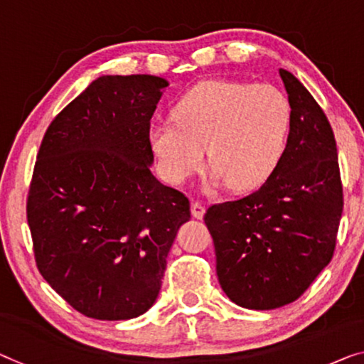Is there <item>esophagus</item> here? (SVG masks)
Segmentation results:
<instances>
[{"label":"esophagus","mask_w":364,"mask_h":364,"mask_svg":"<svg viewBox=\"0 0 364 364\" xmlns=\"http://www.w3.org/2000/svg\"><path fill=\"white\" fill-rule=\"evenodd\" d=\"M204 213H205L204 204L199 203V200H194V203L191 204V214H193V217H196V219H203Z\"/></svg>","instance_id":"obj_1"}]
</instances>
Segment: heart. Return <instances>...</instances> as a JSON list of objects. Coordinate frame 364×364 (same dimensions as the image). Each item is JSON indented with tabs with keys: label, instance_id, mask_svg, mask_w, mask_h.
Returning <instances> with one entry per match:
<instances>
[{
	"label": "heart",
	"instance_id": "1",
	"mask_svg": "<svg viewBox=\"0 0 364 364\" xmlns=\"http://www.w3.org/2000/svg\"><path fill=\"white\" fill-rule=\"evenodd\" d=\"M291 105L278 86L234 80L204 81L173 109V121L150 127L149 140L168 181L183 183L204 165L213 181L245 191L263 184L283 159Z\"/></svg>",
	"mask_w": 364,
	"mask_h": 364
}]
</instances>
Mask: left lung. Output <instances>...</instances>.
I'll return each instance as SVG.
<instances>
[{
  "instance_id": "1",
  "label": "left lung",
  "mask_w": 364,
  "mask_h": 364,
  "mask_svg": "<svg viewBox=\"0 0 364 364\" xmlns=\"http://www.w3.org/2000/svg\"><path fill=\"white\" fill-rule=\"evenodd\" d=\"M291 130L273 175L248 196L204 214L220 287L237 306L271 311L294 302L333 257L343 210L337 142L322 107L279 70Z\"/></svg>"
}]
</instances>
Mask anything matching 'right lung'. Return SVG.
Masks as SVG:
<instances>
[{"label": "right lung", "mask_w": 364, "mask_h": 364, "mask_svg": "<svg viewBox=\"0 0 364 364\" xmlns=\"http://www.w3.org/2000/svg\"><path fill=\"white\" fill-rule=\"evenodd\" d=\"M168 81L95 80L43 135L27 198L37 268L73 309L129 321L154 306L189 199L151 175L150 119Z\"/></svg>", "instance_id": "1"}]
</instances>
